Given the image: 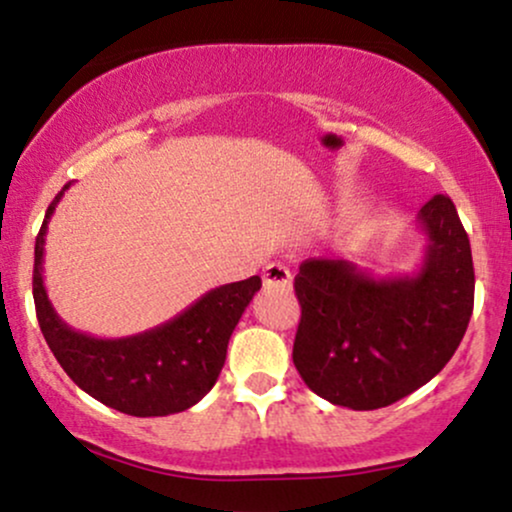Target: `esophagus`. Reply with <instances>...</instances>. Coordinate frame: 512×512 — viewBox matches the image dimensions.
<instances>
[{"mask_svg":"<svg viewBox=\"0 0 512 512\" xmlns=\"http://www.w3.org/2000/svg\"><path fill=\"white\" fill-rule=\"evenodd\" d=\"M263 285L266 287H290L292 285V273L285 263H268L263 268Z\"/></svg>","mask_w":512,"mask_h":512,"instance_id":"esophagus-1","label":"esophagus"}]
</instances>
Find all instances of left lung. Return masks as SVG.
I'll return each instance as SVG.
<instances>
[{"mask_svg": "<svg viewBox=\"0 0 512 512\" xmlns=\"http://www.w3.org/2000/svg\"><path fill=\"white\" fill-rule=\"evenodd\" d=\"M417 222L429 244L414 275L374 278L340 258L299 266L292 359L306 386L333 405L378 410L407 398L465 335L474 306L470 237L443 194L424 203Z\"/></svg>", "mask_w": 512, "mask_h": 512, "instance_id": "1", "label": "left lung"}]
</instances>
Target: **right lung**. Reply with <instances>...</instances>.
<instances>
[{
  "mask_svg": "<svg viewBox=\"0 0 512 512\" xmlns=\"http://www.w3.org/2000/svg\"><path fill=\"white\" fill-rule=\"evenodd\" d=\"M64 189L54 196L35 237L33 299L42 335L66 376L90 398L131 417H167L194 407L218 381L227 342L261 278L230 282L203 294L172 321L129 338H93L57 316L42 282L45 234Z\"/></svg>",
  "mask_w": 512,
  "mask_h": 512,
  "instance_id": "1",
  "label": "right lung"
}]
</instances>
